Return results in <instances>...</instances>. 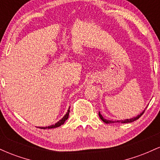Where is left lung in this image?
Returning <instances> with one entry per match:
<instances>
[{
  "label": "left lung",
  "mask_w": 160,
  "mask_h": 160,
  "mask_svg": "<svg viewBox=\"0 0 160 160\" xmlns=\"http://www.w3.org/2000/svg\"><path fill=\"white\" fill-rule=\"evenodd\" d=\"M144 111H143L142 113H141V114L138 115L137 117H133V118H132V119H127V120H119V121H111V120H105V119H104V117H102V114H101L100 112H99V113H98V115H99V117H100L101 120L103 121V122H105V123H113V122H122V123H127V122H133V121L136 120H138V119L140 118V117H141V115H142L143 113H144Z\"/></svg>",
  "instance_id": "1"
}]
</instances>
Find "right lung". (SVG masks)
<instances>
[{
	"mask_svg": "<svg viewBox=\"0 0 160 160\" xmlns=\"http://www.w3.org/2000/svg\"><path fill=\"white\" fill-rule=\"evenodd\" d=\"M69 112H70V108H68L67 113H66V114L64 116L63 118H62V120H60L59 121H58L57 123H56L55 125H52V126H48V127H42L41 128H43V129H46V128H56V127H58V126H62V125H63L64 123H65V121L68 120V118Z\"/></svg>",
	"mask_w": 160,
	"mask_h": 160,
	"instance_id": "1",
	"label": "right lung"
}]
</instances>
